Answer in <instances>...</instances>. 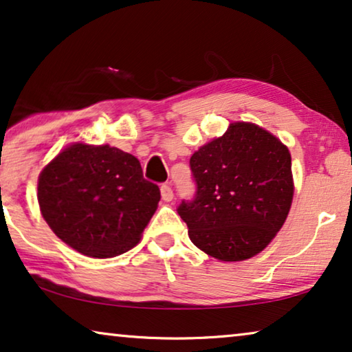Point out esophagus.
<instances>
[{
    "label": "esophagus",
    "mask_w": 352,
    "mask_h": 352,
    "mask_svg": "<svg viewBox=\"0 0 352 352\" xmlns=\"http://www.w3.org/2000/svg\"><path fill=\"white\" fill-rule=\"evenodd\" d=\"M161 196L166 202H170L172 199H174V191H172V188L169 185H162L161 186Z\"/></svg>",
    "instance_id": "esophagus-1"
}]
</instances>
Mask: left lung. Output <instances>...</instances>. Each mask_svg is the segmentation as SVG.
Returning <instances> with one entry per match:
<instances>
[{"label": "left lung", "instance_id": "left-lung-1", "mask_svg": "<svg viewBox=\"0 0 352 352\" xmlns=\"http://www.w3.org/2000/svg\"><path fill=\"white\" fill-rule=\"evenodd\" d=\"M196 194L177 212L191 242L219 261L261 253L285 224L294 183L291 153L269 131L230 123L190 160Z\"/></svg>", "mask_w": 352, "mask_h": 352}]
</instances>
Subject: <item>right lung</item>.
I'll use <instances>...</instances> for the list:
<instances>
[{"mask_svg":"<svg viewBox=\"0 0 352 352\" xmlns=\"http://www.w3.org/2000/svg\"><path fill=\"white\" fill-rule=\"evenodd\" d=\"M160 199L139 160L109 145L67 146L38 182L41 213L56 237L99 259L138 245Z\"/></svg>","mask_w":352,"mask_h":352,"instance_id":"obj_1","label":"right lung"}]
</instances>
